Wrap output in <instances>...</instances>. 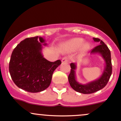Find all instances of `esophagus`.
Listing matches in <instances>:
<instances>
[{
  "mask_svg": "<svg viewBox=\"0 0 121 121\" xmlns=\"http://www.w3.org/2000/svg\"><path fill=\"white\" fill-rule=\"evenodd\" d=\"M68 60H69L68 57L65 56V57H64L62 58L61 61H62V62H67Z\"/></svg>",
  "mask_w": 121,
  "mask_h": 121,
  "instance_id": "34e87169",
  "label": "esophagus"
}]
</instances>
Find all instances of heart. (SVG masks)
Segmentation results:
<instances>
[{
	"mask_svg": "<svg viewBox=\"0 0 121 121\" xmlns=\"http://www.w3.org/2000/svg\"><path fill=\"white\" fill-rule=\"evenodd\" d=\"M84 43V40L83 39L74 38L66 41L64 45L70 51H73L80 48ZM88 47L89 46L87 44H84L82 46V49L83 51H85V50H86L88 48Z\"/></svg>",
	"mask_w": 121,
	"mask_h": 121,
	"instance_id": "b5f03b06",
	"label": "heart"
}]
</instances>
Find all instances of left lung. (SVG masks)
Returning <instances> with one entry per match:
<instances>
[{
    "label": "left lung",
    "instance_id": "1",
    "mask_svg": "<svg viewBox=\"0 0 121 121\" xmlns=\"http://www.w3.org/2000/svg\"><path fill=\"white\" fill-rule=\"evenodd\" d=\"M95 42L99 43L91 51V54H99L103 58L105 62L103 73L100 77L86 84H81L77 81L76 76V63H71L70 74L68 76L69 82L75 91L83 94H91L104 88L109 81L112 73V65L110 51L106 44L98 38H93Z\"/></svg>",
    "mask_w": 121,
    "mask_h": 121
}]
</instances>
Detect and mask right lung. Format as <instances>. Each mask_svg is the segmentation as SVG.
<instances>
[{"label": "right lung", "instance_id": "add662e5", "mask_svg": "<svg viewBox=\"0 0 121 121\" xmlns=\"http://www.w3.org/2000/svg\"><path fill=\"white\" fill-rule=\"evenodd\" d=\"M41 37L27 38L13 49L9 64L11 77L19 88L30 93L42 91L49 87L53 72L61 62L47 60L42 54Z\"/></svg>", "mask_w": 121, "mask_h": 121}]
</instances>
